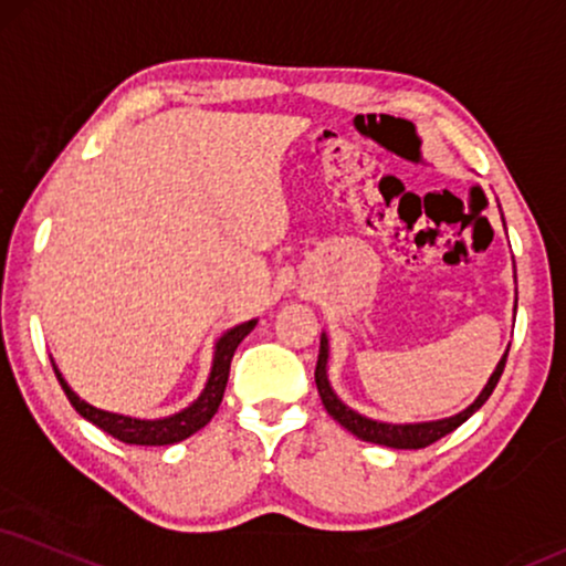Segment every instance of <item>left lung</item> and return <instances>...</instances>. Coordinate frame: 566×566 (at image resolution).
Masks as SVG:
<instances>
[{"label": "left lung", "mask_w": 566, "mask_h": 566, "mask_svg": "<svg viewBox=\"0 0 566 566\" xmlns=\"http://www.w3.org/2000/svg\"><path fill=\"white\" fill-rule=\"evenodd\" d=\"M514 312H517V304H514ZM506 354L499 359L496 369L493 375L488 378L485 388L480 390V396L470 407L459 411V415L443 417V420H430V422H382V420H373V417L359 415L357 409H352L348 403H344L338 399V394L331 386V378H327V359H331V344H327V333L319 336V357H317V367H315V382L319 390V399H323V407L327 409V415L336 420L340 428H346L348 432L359 438V441L367 443H378V446H388V449H424V446L441 441L443 436H449L451 430H457L459 424L470 420L475 411L483 407L488 401V396L493 394L496 382L504 373L506 365Z\"/></svg>", "instance_id": "left-lung-1"}]
</instances>
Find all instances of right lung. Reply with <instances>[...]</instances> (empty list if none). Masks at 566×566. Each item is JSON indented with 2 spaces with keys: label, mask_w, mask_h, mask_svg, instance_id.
<instances>
[{
  "label": "right lung",
  "mask_w": 566,
  "mask_h": 566,
  "mask_svg": "<svg viewBox=\"0 0 566 566\" xmlns=\"http://www.w3.org/2000/svg\"><path fill=\"white\" fill-rule=\"evenodd\" d=\"M256 319H247V323L233 325L230 331L222 333L214 344V357H212V369H209V378L201 388V394L188 403L186 409L176 411V415L167 417H157V420H144V417H130V415H120V411H107L94 407V403L83 401L73 388L67 386V380L62 378V373L54 365V375H57L62 390H65L67 401L73 403L75 411L83 417V420L94 422L96 428H102L104 432L117 438V441L130 443V446H172L191 438L193 432L205 428V424L212 420L214 411L220 409L222 394H226L228 386V375H230V359H233L235 348L243 338L254 331Z\"/></svg>",
  "instance_id": "obj_1"
}]
</instances>
